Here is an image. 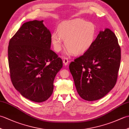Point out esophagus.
<instances>
[{"mask_svg":"<svg viewBox=\"0 0 129 129\" xmlns=\"http://www.w3.org/2000/svg\"><path fill=\"white\" fill-rule=\"evenodd\" d=\"M63 63H64L65 65H67L69 63V59H68V57H64V59H63Z\"/></svg>","mask_w":129,"mask_h":129,"instance_id":"1","label":"esophagus"}]
</instances>
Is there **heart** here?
I'll return each instance as SVG.
<instances>
[{"instance_id": "1", "label": "heart", "mask_w": 129, "mask_h": 129, "mask_svg": "<svg viewBox=\"0 0 129 129\" xmlns=\"http://www.w3.org/2000/svg\"><path fill=\"white\" fill-rule=\"evenodd\" d=\"M97 34V28L91 22L82 19L63 21L57 28V32L51 35V41L54 50H61L65 39L66 53L82 54L90 49L94 44Z\"/></svg>"}]
</instances>
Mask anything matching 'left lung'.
Instances as JSON below:
<instances>
[{
    "label": "left lung",
    "instance_id": "left-lung-1",
    "mask_svg": "<svg viewBox=\"0 0 129 129\" xmlns=\"http://www.w3.org/2000/svg\"><path fill=\"white\" fill-rule=\"evenodd\" d=\"M120 60L121 49L115 34L109 29L100 31L90 49L69 65L80 96L94 101L108 94L116 83Z\"/></svg>",
    "mask_w": 129,
    "mask_h": 129
}]
</instances>
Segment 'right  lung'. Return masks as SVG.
<instances>
[{
  "label": "right lung",
  "instance_id": "obj_1",
  "mask_svg": "<svg viewBox=\"0 0 129 129\" xmlns=\"http://www.w3.org/2000/svg\"><path fill=\"white\" fill-rule=\"evenodd\" d=\"M43 20L24 23L11 38L8 62L11 81L21 95L37 103L53 91V83L62 61L50 49L51 34Z\"/></svg>",
  "mask_w": 129,
  "mask_h": 129
}]
</instances>
